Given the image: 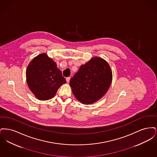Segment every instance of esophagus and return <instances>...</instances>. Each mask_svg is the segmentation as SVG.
<instances>
[{
  "mask_svg": "<svg viewBox=\"0 0 157 157\" xmlns=\"http://www.w3.org/2000/svg\"><path fill=\"white\" fill-rule=\"evenodd\" d=\"M70 79H71V77H67V78H66V80H67V82H69Z\"/></svg>",
  "mask_w": 157,
  "mask_h": 157,
  "instance_id": "esophagus-1",
  "label": "esophagus"
}]
</instances>
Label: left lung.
I'll return each mask as SVG.
<instances>
[{"instance_id":"left-lung-1","label":"left lung","mask_w":157,"mask_h":157,"mask_svg":"<svg viewBox=\"0 0 157 157\" xmlns=\"http://www.w3.org/2000/svg\"><path fill=\"white\" fill-rule=\"evenodd\" d=\"M111 69L104 59L95 57L82 65L70 80L75 98L83 104H90L102 97L112 82Z\"/></svg>"}]
</instances>
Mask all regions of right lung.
<instances>
[{"label":"right lung","instance_id":"obj_1","mask_svg":"<svg viewBox=\"0 0 157 157\" xmlns=\"http://www.w3.org/2000/svg\"><path fill=\"white\" fill-rule=\"evenodd\" d=\"M26 75L30 90L42 101L54 97L60 86L66 83L56 63L46 53L38 55L30 62Z\"/></svg>","mask_w":157,"mask_h":157}]
</instances>
